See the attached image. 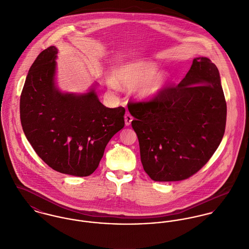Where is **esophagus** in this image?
<instances>
[{"instance_id": "1", "label": "esophagus", "mask_w": 249, "mask_h": 249, "mask_svg": "<svg viewBox=\"0 0 249 249\" xmlns=\"http://www.w3.org/2000/svg\"><path fill=\"white\" fill-rule=\"evenodd\" d=\"M132 120H133V117H132L130 114L126 113L125 116H124V123H125V125H129V124H131Z\"/></svg>"}]
</instances>
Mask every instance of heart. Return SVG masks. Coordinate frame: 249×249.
<instances>
[{"label":"heart","mask_w":249,"mask_h":249,"mask_svg":"<svg viewBox=\"0 0 249 249\" xmlns=\"http://www.w3.org/2000/svg\"><path fill=\"white\" fill-rule=\"evenodd\" d=\"M151 60H136L124 63L114 72L115 81L125 87H136V95L142 101H152L160 96L170 79L167 71H160ZM112 86L115 84L112 82Z\"/></svg>","instance_id":"b5f03b06"}]
</instances>
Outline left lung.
<instances>
[{
  "mask_svg": "<svg viewBox=\"0 0 249 249\" xmlns=\"http://www.w3.org/2000/svg\"><path fill=\"white\" fill-rule=\"evenodd\" d=\"M144 172L154 181L189 178L212 157L222 140L226 102L216 66L196 57L176 87L149 102L129 103Z\"/></svg>",
  "mask_w": 249,
  "mask_h": 249,
  "instance_id": "left-lung-1",
  "label": "left lung"
}]
</instances>
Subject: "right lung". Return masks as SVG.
I'll return each mask as SVG.
<instances>
[{"label":"right lung","mask_w":249,"mask_h":249,"mask_svg":"<svg viewBox=\"0 0 249 249\" xmlns=\"http://www.w3.org/2000/svg\"><path fill=\"white\" fill-rule=\"evenodd\" d=\"M57 49L37 56L20 99L24 133L37 155L52 169L88 177L99 167L110 139L124 126L125 109L108 108L95 83L83 94L61 92L55 82Z\"/></svg>","instance_id":"1"}]
</instances>
